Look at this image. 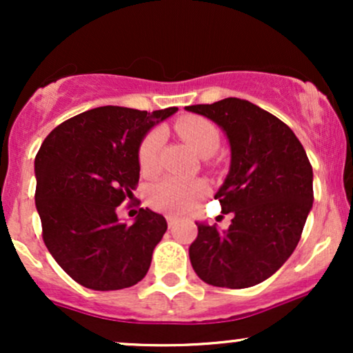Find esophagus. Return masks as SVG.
I'll list each match as a JSON object with an SVG mask.
<instances>
[{
    "label": "esophagus",
    "instance_id": "esophagus-1",
    "mask_svg": "<svg viewBox=\"0 0 353 353\" xmlns=\"http://www.w3.org/2000/svg\"><path fill=\"white\" fill-rule=\"evenodd\" d=\"M165 221H168L169 228H174V225H176L177 222H179V219H177L176 216H172V214H168V216H165Z\"/></svg>",
    "mask_w": 353,
    "mask_h": 353
}]
</instances>
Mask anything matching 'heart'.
Instances as JSON below:
<instances>
[{"label":"heart","mask_w":353,"mask_h":353,"mask_svg":"<svg viewBox=\"0 0 353 353\" xmlns=\"http://www.w3.org/2000/svg\"><path fill=\"white\" fill-rule=\"evenodd\" d=\"M176 131L182 139L201 156H210L221 145L219 129L209 119L201 116H185L176 123ZM163 129H151L143 137L137 148V164L143 176H154L157 172L161 145H163ZM209 192V185L202 179H177L165 177L149 189V204L161 212L184 216L199 204Z\"/></svg>","instance_id":"obj_1"}]
</instances>
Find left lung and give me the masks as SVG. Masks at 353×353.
I'll list each match as a JSON object with an SVG mask.
<instances>
[{
  "label": "left lung",
  "instance_id": "left-lung-1",
  "mask_svg": "<svg viewBox=\"0 0 353 353\" xmlns=\"http://www.w3.org/2000/svg\"><path fill=\"white\" fill-rule=\"evenodd\" d=\"M217 123L230 144V169L214 197L229 229L197 224L190 264L214 287L247 289L277 272L301 241L314 202L312 165L292 129L245 99L188 106Z\"/></svg>",
  "mask_w": 353,
  "mask_h": 353
}]
</instances>
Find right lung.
<instances>
[{"instance_id":"add662e5","label":"right lung","mask_w":353,"mask_h":353,"mask_svg":"<svg viewBox=\"0 0 353 353\" xmlns=\"http://www.w3.org/2000/svg\"><path fill=\"white\" fill-rule=\"evenodd\" d=\"M176 111L94 108L61 123L43 141L34 159L43 241L83 287L119 290L148 274L168 222L139 209L125 224L116 209L137 188V148L145 132Z\"/></svg>"}]
</instances>
